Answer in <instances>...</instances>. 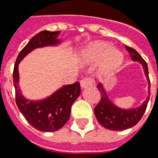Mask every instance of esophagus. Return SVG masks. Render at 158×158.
<instances>
[{
  "label": "esophagus",
  "instance_id": "esophagus-1",
  "mask_svg": "<svg viewBox=\"0 0 158 158\" xmlns=\"http://www.w3.org/2000/svg\"><path fill=\"white\" fill-rule=\"evenodd\" d=\"M80 83L81 88H84V87H86V86L93 85V84L95 83V81L94 79L92 77H85L81 80Z\"/></svg>",
  "mask_w": 158,
  "mask_h": 158
}]
</instances>
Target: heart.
I'll return each mask as SVG.
<instances>
[{
	"instance_id": "obj_1",
	"label": "heart",
	"mask_w": 158,
	"mask_h": 158,
	"mask_svg": "<svg viewBox=\"0 0 158 158\" xmlns=\"http://www.w3.org/2000/svg\"><path fill=\"white\" fill-rule=\"evenodd\" d=\"M86 58L89 62H98L102 59L103 69L111 70L119 66L123 56L119 51L112 49L111 44L98 41L89 46L86 51Z\"/></svg>"
}]
</instances>
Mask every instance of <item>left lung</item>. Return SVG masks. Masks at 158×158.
<instances>
[{
  "instance_id": "left-lung-1",
  "label": "left lung",
  "mask_w": 158,
  "mask_h": 158,
  "mask_svg": "<svg viewBox=\"0 0 158 158\" xmlns=\"http://www.w3.org/2000/svg\"><path fill=\"white\" fill-rule=\"evenodd\" d=\"M125 48L129 52V55L133 61H139L142 63L146 76L150 84V80L148 77V64L145 60L142 59V56L139 55V53L133 48L127 47V46H125ZM97 86L98 90L100 91L101 101L97 106H95L94 112L98 123L102 127L112 131H122V130H125V129L133 127L142 119V116L144 114L148 106V101L150 97L151 85H149L148 86L149 96L147 98L145 102L139 107L131 109V110H123L114 106L106 97V92L104 91L102 84L99 83Z\"/></svg>"
}]
</instances>
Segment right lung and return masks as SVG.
I'll list each match as a JSON object with an SVG mask.
<instances>
[{
    "instance_id": "obj_1",
    "label": "right lung",
    "mask_w": 158,
    "mask_h": 158,
    "mask_svg": "<svg viewBox=\"0 0 158 158\" xmlns=\"http://www.w3.org/2000/svg\"><path fill=\"white\" fill-rule=\"evenodd\" d=\"M60 31H42L30 40L16 58L13 70L17 107L27 121L34 128L41 131H56L61 129L69 119L72 103L81 94L80 83L76 81L64 86L50 97L40 102L25 99L18 86V64L25 56L36 47L54 45L59 42L56 37Z\"/></svg>"
}]
</instances>
